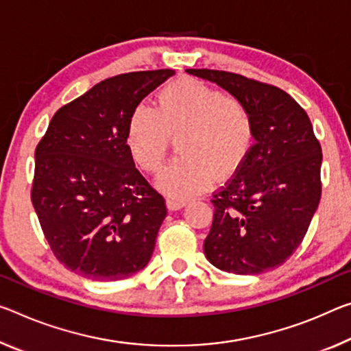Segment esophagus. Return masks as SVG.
<instances>
[{"label":"esophagus","instance_id":"esophagus-1","mask_svg":"<svg viewBox=\"0 0 351 351\" xmlns=\"http://www.w3.org/2000/svg\"><path fill=\"white\" fill-rule=\"evenodd\" d=\"M167 209L169 210H180L186 206V202H181V199H175V198H167Z\"/></svg>","mask_w":351,"mask_h":351}]
</instances>
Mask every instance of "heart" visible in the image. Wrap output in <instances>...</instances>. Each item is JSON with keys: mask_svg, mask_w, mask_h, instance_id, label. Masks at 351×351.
I'll return each instance as SVG.
<instances>
[{"mask_svg": "<svg viewBox=\"0 0 351 351\" xmlns=\"http://www.w3.org/2000/svg\"><path fill=\"white\" fill-rule=\"evenodd\" d=\"M180 159L158 186L175 199L199 195L217 180L241 170L252 153L254 125L248 109L203 81L180 80L158 93V109L138 104L126 128V145L142 170L162 169L170 138L180 137Z\"/></svg>", "mask_w": 351, "mask_h": 351, "instance_id": "b5f03b06", "label": "heart"}]
</instances>
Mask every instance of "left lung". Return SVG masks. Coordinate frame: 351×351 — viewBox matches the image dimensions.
<instances>
[{
  "label": "left lung",
  "mask_w": 351,
  "mask_h": 351,
  "mask_svg": "<svg viewBox=\"0 0 351 351\" xmlns=\"http://www.w3.org/2000/svg\"><path fill=\"white\" fill-rule=\"evenodd\" d=\"M248 109L252 153L214 195L204 254L217 269L256 275L286 263L302 243L320 202L322 148L302 106L289 93L228 71L191 69Z\"/></svg>",
  "instance_id": "left-lung-1"
}]
</instances>
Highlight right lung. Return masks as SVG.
<instances>
[{
  "label": "right lung",
  "instance_id": "obj_1",
  "mask_svg": "<svg viewBox=\"0 0 351 351\" xmlns=\"http://www.w3.org/2000/svg\"><path fill=\"white\" fill-rule=\"evenodd\" d=\"M173 75L104 80L62 106L38 142L32 206L54 256L77 275L123 280L152 259L167 208L134 167L126 128L136 106Z\"/></svg>",
  "mask_w": 351,
  "mask_h": 351
}]
</instances>
